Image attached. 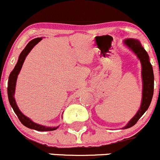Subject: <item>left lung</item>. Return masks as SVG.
<instances>
[{
	"label": "left lung",
	"instance_id": "1",
	"mask_svg": "<svg viewBox=\"0 0 160 160\" xmlns=\"http://www.w3.org/2000/svg\"><path fill=\"white\" fill-rule=\"evenodd\" d=\"M124 45L127 47L129 50H132L138 58L141 63L142 70H141V77L142 82V101L139 110L136 115L129 121L128 123L122 129H128L135 125L139 119L147 110L152 101L154 90V75L152 67L149 62V58L147 52L142 48L140 41L133 38H127L123 40Z\"/></svg>",
	"mask_w": 160,
	"mask_h": 160
}]
</instances>
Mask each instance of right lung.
Segmentation results:
<instances>
[{"mask_svg": "<svg viewBox=\"0 0 160 160\" xmlns=\"http://www.w3.org/2000/svg\"><path fill=\"white\" fill-rule=\"evenodd\" d=\"M42 40V38H38L35 39L31 40L29 43H28L25 48L22 50V52L20 54L19 58H18V63L15 65L13 70L11 71V74L9 76V80H8V100H9V102L11 104V107L13 108V111L18 116L19 118L20 121L23 126L29 129H35L38 131H53L57 129L59 127H45V126L40 125V124L36 123L33 121H32L31 119L28 118V117L24 115L21 110L18 108L17 102L15 101L14 98V93H15V89H16V83L17 80H18V76L19 74L20 71H21V68H22L23 63L24 62L26 57L28 56V53L31 52V50L33 49V47Z\"/></svg>", "mask_w": 160, "mask_h": 160, "instance_id": "right-lung-1", "label": "right lung"}]
</instances>
